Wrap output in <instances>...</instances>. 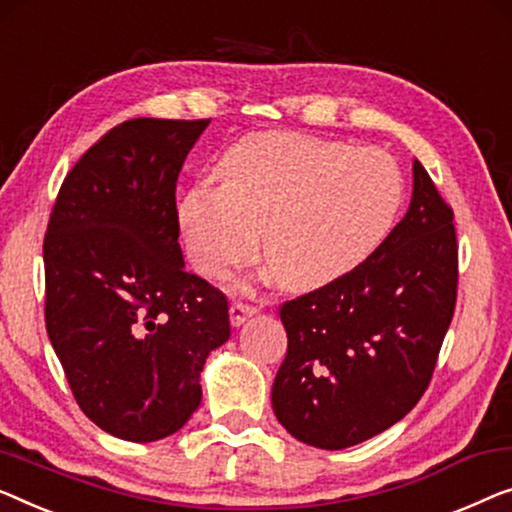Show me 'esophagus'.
Wrapping results in <instances>:
<instances>
[{"instance_id": "esophagus-1", "label": "esophagus", "mask_w": 512, "mask_h": 512, "mask_svg": "<svg viewBox=\"0 0 512 512\" xmlns=\"http://www.w3.org/2000/svg\"><path fill=\"white\" fill-rule=\"evenodd\" d=\"M258 309L254 305H244V302H233L231 305V323L233 328H240V325L247 321V318L256 316Z\"/></svg>"}]
</instances>
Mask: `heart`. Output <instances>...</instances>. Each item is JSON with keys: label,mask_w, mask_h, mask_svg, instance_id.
<instances>
[{"label": "heart", "mask_w": 512, "mask_h": 512, "mask_svg": "<svg viewBox=\"0 0 512 512\" xmlns=\"http://www.w3.org/2000/svg\"><path fill=\"white\" fill-rule=\"evenodd\" d=\"M221 184L198 182L177 203L191 261L224 279L256 254L277 284L311 291L379 249L402 212L406 184L381 150L263 131L219 161Z\"/></svg>", "instance_id": "b5f03b06"}]
</instances>
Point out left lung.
I'll list each match as a JSON object with an SVG mask.
<instances>
[{"label":"left lung","instance_id":"8db88e82","mask_svg":"<svg viewBox=\"0 0 512 512\" xmlns=\"http://www.w3.org/2000/svg\"><path fill=\"white\" fill-rule=\"evenodd\" d=\"M455 298L453 210L416 159L409 212L379 249L281 305L288 351L272 385L274 416L323 450L385 432L427 390Z\"/></svg>","mask_w":512,"mask_h":512}]
</instances>
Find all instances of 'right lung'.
I'll use <instances>...</instances> for the list:
<instances>
[{"label": "right lung", "instance_id": "1", "mask_svg": "<svg viewBox=\"0 0 512 512\" xmlns=\"http://www.w3.org/2000/svg\"><path fill=\"white\" fill-rule=\"evenodd\" d=\"M210 120L110 129L59 189L43 242L46 330L73 397L103 432L150 443L201 404L228 342V300L184 270L175 184Z\"/></svg>", "mask_w": 512, "mask_h": 512}]
</instances>
